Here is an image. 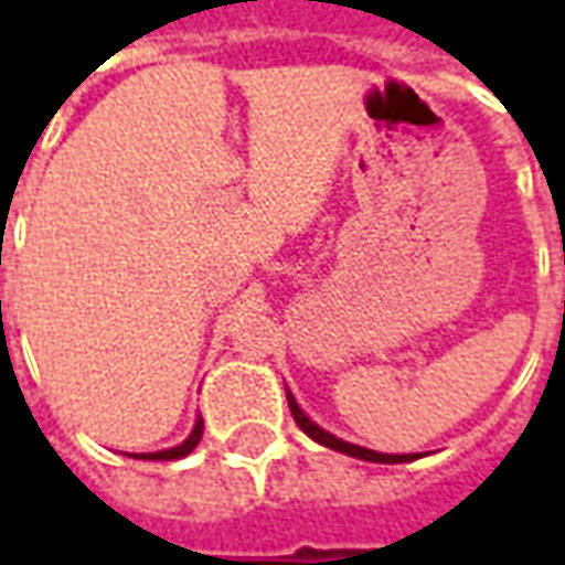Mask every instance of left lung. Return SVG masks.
Masks as SVG:
<instances>
[{"label":"left lung","instance_id":"1","mask_svg":"<svg viewBox=\"0 0 565 565\" xmlns=\"http://www.w3.org/2000/svg\"><path fill=\"white\" fill-rule=\"evenodd\" d=\"M287 405H290V415L299 424V429L306 433L308 438H315L318 445H327V448L339 450V454H348V457H356V460H369V462H408L417 460V454H379V450H369L360 448V445H351V441H342V438H335L327 429H320L315 420H308V415L296 405L294 393H287Z\"/></svg>","mask_w":565,"mask_h":565}]
</instances>
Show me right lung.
<instances>
[{
  "label": "right lung",
  "mask_w": 565,
  "mask_h": 565,
  "mask_svg": "<svg viewBox=\"0 0 565 565\" xmlns=\"http://www.w3.org/2000/svg\"><path fill=\"white\" fill-rule=\"evenodd\" d=\"M199 438H202V417L196 420V426H193V433L178 445V448H169V450H157V454H132L136 460H181V457H186L190 450L196 448Z\"/></svg>",
  "instance_id": "right-lung-1"
}]
</instances>
